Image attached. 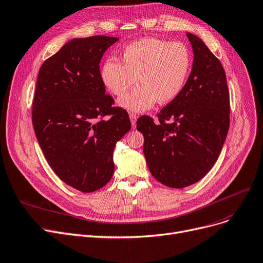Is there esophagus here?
<instances>
[{"label": "esophagus", "mask_w": 263, "mask_h": 263, "mask_svg": "<svg viewBox=\"0 0 263 263\" xmlns=\"http://www.w3.org/2000/svg\"><path fill=\"white\" fill-rule=\"evenodd\" d=\"M130 120H131L132 128L135 129L136 128V116L134 115V114H130Z\"/></svg>", "instance_id": "34e87169"}]
</instances>
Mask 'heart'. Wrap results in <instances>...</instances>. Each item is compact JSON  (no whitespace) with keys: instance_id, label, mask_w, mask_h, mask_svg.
Returning a JSON list of instances; mask_svg holds the SVG:
<instances>
[{"instance_id":"heart-1","label":"heart","mask_w":263,"mask_h":263,"mask_svg":"<svg viewBox=\"0 0 263 263\" xmlns=\"http://www.w3.org/2000/svg\"><path fill=\"white\" fill-rule=\"evenodd\" d=\"M191 67V54L181 43L147 37L128 44L121 62L107 58L101 65L100 77L109 92L120 97L137 79L138 87L122 97L118 105L131 112H144L157 102L174 101L184 89Z\"/></svg>"}]
</instances>
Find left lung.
Instances as JSON below:
<instances>
[{
  "label": "left lung",
  "instance_id": "1",
  "mask_svg": "<svg viewBox=\"0 0 263 263\" xmlns=\"http://www.w3.org/2000/svg\"><path fill=\"white\" fill-rule=\"evenodd\" d=\"M191 73L180 95L160 110L136 121L144 135L143 151L152 175L171 188L196 184L218 159L230 123L226 73L203 41L189 32Z\"/></svg>",
  "mask_w": 263,
  "mask_h": 263
}]
</instances>
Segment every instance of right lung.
I'll return each mask as SVG.
<instances>
[{"mask_svg": "<svg viewBox=\"0 0 263 263\" xmlns=\"http://www.w3.org/2000/svg\"><path fill=\"white\" fill-rule=\"evenodd\" d=\"M119 39H73L45 61L37 75L32 122L48 164L82 192L105 186L114 175L116 143L130 131L128 112L114 107L100 77V61Z\"/></svg>", "mask_w": 263, "mask_h": 263, "instance_id": "1", "label": "right lung"}]
</instances>
